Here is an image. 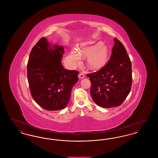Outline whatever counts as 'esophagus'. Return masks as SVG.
I'll use <instances>...</instances> for the list:
<instances>
[{
	"mask_svg": "<svg viewBox=\"0 0 158 158\" xmlns=\"http://www.w3.org/2000/svg\"><path fill=\"white\" fill-rule=\"evenodd\" d=\"M84 77H85V75H84L83 73H80L79 74V78L80 79H83V78H84Z\"/></svg>",
	"mask_w": 158,
	"mask_h": 158,
	"instance_id": "esophagus-1",
	"label": "esophagus"
}]
</instances>
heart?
Returning a JSON list of instances; mask_svg holds the SVG:
<instances>
[{"label": "heart", "instance_id": "obj_1", "mask_svg": "<svg viewBox=\"0 0 158 158\" xmlns=\"http://www.w3.org/2000/svg\"><path fill=\"white\" fill-rule=\"evenodd\" d=\"M110 56L108 47L102 41L83 47L78 52L73 49L69 56V60L72 65L79 64L81 57L86 58L88 67L92 70H98L106 64Z\"/></svg>", "mask_w": 158, "mask_h": 158}]
</instances>
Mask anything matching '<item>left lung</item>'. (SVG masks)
<instances>
[{
	"label": "left lung",
	"instance_id": "8db88e82",
	"mask_svg": "<svg viewBox=\"0 0 158 158\" xmlns=\"http://www.w3.org/2000/svg\"><path fill=\"white\" fill-rule=\"evenodd\" d=\"M110 60L98 72L88 74L90 95L102 108L118 106L127 98L131 87V63L124 45L114 38Z\"/></svg>",
	"mask_w": 158,
	"mask_h": 158
}]
</instances>
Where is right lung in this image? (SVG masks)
Instances as JSON below:
<instances>
[{
  "label": "right lung",
  "mask_w": 158,
  "mask_h": 158,
  "mask_svg": "<svg viewBox=\"0 0 158 158\" xmlns=\"http://www.w3.org/2000/svg\"><path fill=\"white\" fill-rule=\"evenodd\" d=\"M63 46L51 44L41 38L32 48L27 64L31 94L38 105L48 111L63 109L70 100L79 72L61 64Z\"/></svg>",
  "instance_id": "add662e5"
}]
</instances>
